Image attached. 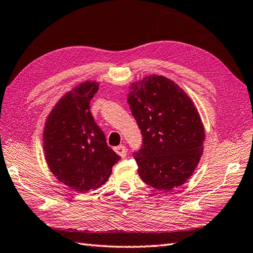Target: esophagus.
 Wrapping results in <instances>:
<instances>
[{
  "mask_svg": "<svg viewBox=\"0 0 253 253\" xmlns=\"http://www.w3.org/2000/svg\"><path fill=\"white\" fill-rule=\"evenodd\" d=\"M114 150H115V152L117 154H119L122 158H124V157H126V155H127V149H126V146L125 145H119V146H116V148H114Z\"/></svg>",
  "mask_w": 253,
  "mask_h": 253,
  "instance_id": "esophagus-1",
  "label": "esophagus"
}]
</instances>
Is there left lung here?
Masks as SVG:
<instances>
[{"mask_svg": "<svg viewBox=\"0 0 253 253\" xmlns=\"http://www.w3.org/2000/svg\"><path fill=\"white\" fill-rule=\"evenodd\" d=\"M127 102L142 134V145L132 152L141 179L158 191L179 187L203 153L204 126L195 105L162 75L133 83Z\"/></svg>", "mask_w": 253, "mask_h": 253, "instance_id": "8db88e82", "label": "left lung"}]
</instances>
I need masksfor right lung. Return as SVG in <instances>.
<instances>
[{
    "instance_id": "add662e5",
    "label": "right lung",
    "mask_w": 253,
    "mask_h": 253,
    "mask_svg": "<svg viewBox=\"0 0 253 253\" xmlns=\"http://www.w3.org/2000/svg\"><path fill=\"white\" fill-rule=\"evenodd\" d=\"M98 89L93 82L75 87L57 103L45 126L47 165L58 180L78 192L102 185L121 158L90 113V100Z\"/></svg>"
}]
</instances>
